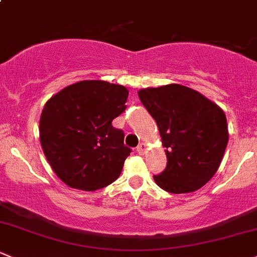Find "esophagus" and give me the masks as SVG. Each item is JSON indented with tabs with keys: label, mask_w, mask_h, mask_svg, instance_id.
Segmentation results:
<instances>
[{
	"label": "esophagus",
	"mask_w": 257,
	"mask_h": 257,
	"mask_svg": "<svg viewBox=\"0 0 257 257\" xmlns=\"http://www.w3.org/2000/svg\"><path fill=\"white\" fill-rule=\"evenodd\" d=\"M146 150H147V146H146L145 143H140L139 147H137V153L143 154L146 152Z\"/></svg>",
	"instance_id": "obj_1"
}]
</instances>
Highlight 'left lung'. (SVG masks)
<instances>
[{
  "label": "left lung",
  "instance_id": "obj_1",
  "mask_svg": "<svg viewBox=\"0 0 257 257\" xmlns=\"http://www.w3.org/2000/svg\"><path fill=\"white\" fill-rule=\"evenodd\" d=\"M143 106L158 125L167 154V168L153 179L172 194L201 189L216 174L228 145L224 111L198 93L180 84L139 90Z\"/></svg>",
  "mask_w": 257,
  "mask_h": 257
}]
</instances>
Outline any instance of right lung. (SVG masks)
I'll return each instance as SVG.
<instances>
[{
    "instance_id": "1",
    "label": "right lung",
    "mask_w": 257,
    "mask_h": 257,
    "mask_svg": "<svg viewBox=\"0 0 257 257\" xmlns=\"http://www.w3.org/2000/svg\"><path fill=\"white\" fill-rule=\"evenodd\" d=\"M127 96L123 85L81 81L46 101L39 122L41 148L66 185L95 191L120 176L131 150L111 122L125 111Z\"/></svg>"
}]
</instances>
